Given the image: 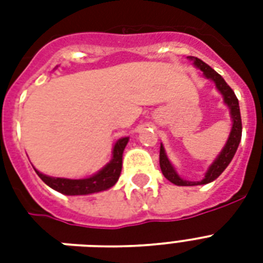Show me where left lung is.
Masks as SVG:
<instances>
[{"mask_svg":"<svg viewBox=\"0 0 263 263\" xmlns=\"http://www.w3.org/2000/svg\"><path fill=\"white\" fill-rule=\"evenodd\" d=\"M194 64L196 67L199 68L200 71L203 72V75L208 78V79H212L214 83H216L217 88L221 91V94L224 95L225 103L228 105L229 109H231V116L233 119V125L232 131H231V135H229V139L225 144V147L222 148V152L218 156L214 162L212 164V166L209 168L208 173L204 175V179L200 180V181H185L180 177L176 171L173 169V166L171 165V162L168 161L166 156H165L164 147L161 146L160 148V166L161 171H162V175L166 177V179L171 181V183L176 184V185H196V184H208L213 180H216L221 173L224 172L225 168L228 166L229 162L232 161L233 156L237 150V146L240 143L241 139V117H240V109H239V101H237L236 95L233 92V90L229 87L227 82L222 79V76L218 75L213 68H210L206 63H203L202 60L194 57Z\"/></svg>","mask_w":263,"mask_h":263,"instance_id":"left-lung-1","label":"left lung"}]
</instances>
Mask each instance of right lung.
Wrapping results in <instances>:
<instances>
[{
  "instance_id": "add662e5",
  "label": "right lung",
  "mask_w": 263,
  "mask_h": 263,
  "mask_svg": "<svg viewBox=\"0 0 263 263\" xmlns=\"http://www.w3.org/2000/svg\"><path fill=\"white\" fill-rule=\"evenodd\" d=\"M128 143V138L117 140L113 148V158L105 168L97 175L91 176L88 179L72 180L61 179V177H50V176L42 175L38 171V176L42 179L43 183H46L55 191L65 194V195H87L94 192L105 191L107 188L113 187L116 181L119 180L121 168H123V152Z\"/></svg>"
}]
</instances>
